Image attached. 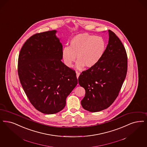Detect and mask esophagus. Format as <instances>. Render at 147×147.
Wrapping results in <instances>:
<instances>
[{"label":"esophagus","instance_id":"obj_1","mask_svg":"<svg viewBox=\"0 0 147 147\" xmlns=\"http://www.w3.org/2000/svg\"><path fill=\"white\" fill-rule=\"evenodd\" d=\"M76 76L77 79H78L79 76H80V73H79V72H78V71H76Z\"/></svg>","mask_w":147,"mask_h":147}]
</instances>
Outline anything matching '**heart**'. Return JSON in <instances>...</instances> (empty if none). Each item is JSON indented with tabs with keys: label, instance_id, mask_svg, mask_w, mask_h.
<instances>
[{
	"label": "heart",
	"instance_id": "obj_1",
	"mask_svg": "<svg viewBox=\"0 0 147 147\" xmlns=\"http://www.w3.org/2000/svg\"><path fill=\"white\" fill-rule=\"evenodd\" d=\"M106 41L103 38L88 33L75 35L69 42V47L62 50L65 65L71 68L77 59L76 68L82 69L94 67L102 58L106 50Z\"/></svg>",
	"mask_w": 147,
	"mask_h": 147
}]
</instances>
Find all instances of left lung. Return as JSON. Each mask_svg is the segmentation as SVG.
<instances>
[{
	"instance_id": "obj_1",
	"label": "left lung",
	"mask_w": 147,
	"mask_h": 147,
	"mask_svg": "<svg viewBox=\"0 0 147 147\" xmlns=\"http://www.w3.org/2000/svg\"><path fill=\"white\" fill-rule=\"evenodd\" d=\"M109 40L100 62L84 71L78 78L85 90L81 101L84 109L91 112L108 108L117 98L127 71V57L121 41L108 30Z\"/></svg>"
}]
</instances>
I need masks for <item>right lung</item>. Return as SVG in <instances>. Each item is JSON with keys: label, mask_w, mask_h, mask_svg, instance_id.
Returning a JSON list of instances; mask_svg holds the SVG:
<instances>
[{"label": "right lung", "mask_w": 147, "mask_h": 147, "mask_svg": "<svg viewBox=\"0 0 147 147\" xmlns=\"http://www.w3.org/2000/svg\"><path fill=\"white\" fill-rule=\"evenodd\" d=\"M53 30L32 35L18 56V74L30 102L46 114L62 111L78 84L75 71L61 61L62 45Z\"/></svg>", "instance_id": "right-lung-1"}]
</instances>
